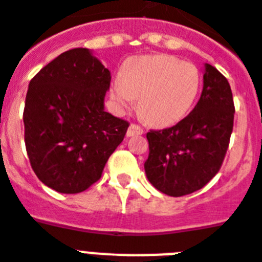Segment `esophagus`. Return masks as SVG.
I'll use <instances>...</instances> for the list:
<instances>
[{
  "label": "esophagus",
  "mask_w": 262,
  "mask_h": 262,
  "mask_svg": "<svg viewBox=\"0 0 262 262\" xmlns=\"http://www.w3.org/2000/svg\"><path fill=\"white\" fill-rule=\"evenodd\" d=\"M144 133V129H142L140 125H136V124H132L129 126L126 132V136L127 137H133V136H138V135H142Z\"/></svg>",
  "instance_id": "1"
}]
</instances>
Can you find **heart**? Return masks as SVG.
<instances>
[{"label":"heart","mask_w":262,"mask_h":262,"mask_svg":"<svg viewBox=\"0 0 262 262\" xmlns=\"http://www.w3.org/2000/svg\"><path fill=\"white\" fill-rule=\"evenodd\" d=\"M201 74L192 63L168 55L132 57L110 84V97L120 110L138 101V112L155 126L179 122L192 107Z\"/></svg>","instance_id":"1"}]
</instances>
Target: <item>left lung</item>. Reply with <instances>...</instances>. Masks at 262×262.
I'll return each instance as SVG.
<instances>
[{
    "label": "left lung",
    "instance_id": "left-lung-1",
    "mask_svg": "<svg viewBox=\"0 0 262 262\" xmlns=\"http://www.w3.org/2000/svg\"><path fill=\"white\" fill-rule=\"evenodd\" d=\"M234 112L227 79L215 67L205 64L203 90L192 112L173 126L146 133L149 156L144 168L150 184L169 196L205 187L223 163Z\"/></svg>",
    "mask_w": 262,
    "mask_h": 262
}]
</instances>
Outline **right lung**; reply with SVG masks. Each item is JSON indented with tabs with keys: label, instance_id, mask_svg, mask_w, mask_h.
<instances>
[{
	"label": "right lung",
	"instance_id": "right-lung-1",
	"mask_svg": "<svg viewBox=\"0 0 262 262\" xmlns=\"http://www.w3.org/2000/svg\"><path fill=\"white\" fill-rule=\"evenodd\" d=\"M110 71L87 48H74L29 82L25 146L32 169L47 187L78 193L101 179L129 122L105 112Z\"/></svg>",
	"mask_w": 262,
	"mask_h": 262
}]
</instances>
